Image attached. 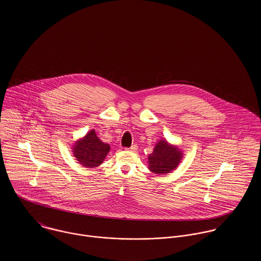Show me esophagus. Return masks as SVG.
Instances as JSON below:
<instances>
[{
	"instance_id": "obj_1",
	"label": "esophagus",
	"mask_w": 261,
	"mask_h": 261,
	"mask_svg": "<svg viewBox=\"0 0 261 261\" xmlns=\"http://www.w3.org/2000/svg\"><path fill=\"white\" fill-rule=\"evenodd\" d=\"M137 149H138V146H137V145H132L129 149H128V150H130V151H136Z\"/></svg>"
}]
</instances>
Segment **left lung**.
<instances>
[{
	"instance_id": "obj_1",
	"label": "left lung",
	"mask_w": 261,
	"mask_h": 261,
	"mask_svg": "<svg viewBox=\"0 0 261 261\" xmlns=\"http://www.w3.org/2000/svg\"><path fill=\"white\" fill-rule=\"evenodd\" d=\"M182 156L181 149L162 139L156 143L152 153L149 155V169L154 174L169 173L178 166Z\"/></svg>"
}]
</instances>
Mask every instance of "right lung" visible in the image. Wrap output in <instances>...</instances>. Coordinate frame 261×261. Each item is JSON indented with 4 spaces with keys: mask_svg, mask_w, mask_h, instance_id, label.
<instances>
[{
    "mask_svg": "<svg viewBox=\"0 0 261 261\" xmlns=\"http://www.w3.org/2000/svg\"><path fill=\"white\" fill-rule=\"evenodd\" d=\"M72 149L76 161L85 167L92 168L101 164L111 147L109 144L101 142L93 129L84 138L75 142Z\"/></svg>",
    "mask_w": 261,
    "mask_h": 261,
    "instance_id": "1",
    "label": "right lung"
}]
</instances>
